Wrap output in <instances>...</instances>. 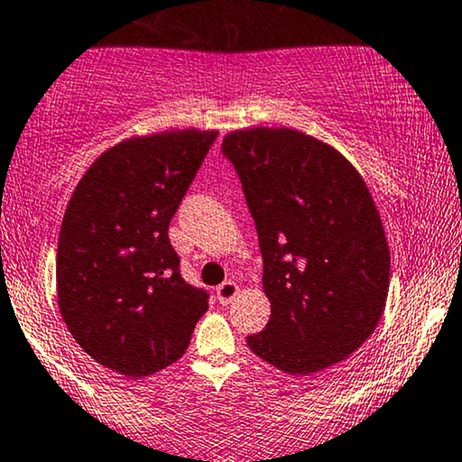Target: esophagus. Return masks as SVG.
I'll use <instances>...</instances> for the list:
<instances>
[{
	"mask_svg": "<svg viewBox=\"0 0 462 462\" xmlns=\"http://www.w3.org/2000/svg\"><path fill=\"white\" fill-rule=\"evenodd\" d=\"M238 291H241V288H238L235 282H224L217 288V300L221 305H230V302L238 296Z\"/></svg>",
	"mask_w": 462,
	"mask_h": 462,
	"instance_id": "1",
	"label": "esophagus"
}]
</instances>
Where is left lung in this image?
<instances>
[{"mask_svg":"<svg viewBox=\"0 0 462 462\" xmlns=\"http://www.w3.org/2000/svg\"><path fill=\"white\" fill-rule=\"evenodd\" d=\"M264 260L271 319L247 337L255 356L311 375L352 356L386 309L390 249L365 179L346 155L291 127L224 136Z\"/></svg>","mask_w":462,"mask_h":462,"instance_id":"1","label":"left lung"}]
</instances>
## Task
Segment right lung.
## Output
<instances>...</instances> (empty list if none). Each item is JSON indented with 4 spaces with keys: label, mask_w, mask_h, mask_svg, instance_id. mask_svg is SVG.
Masks as SVG:
<instances>
[{
    "label": "right lung",
    "mask_w": 462,
    "mask_h": 462,
    "mask_svg": "<svg viewBox=\"0 0 462 462\" xmlns=\"http://www.w3.org/2000/svg\"><path fill=\"white\" fill-rule=\"evenodd\" d=\"M215 130L121 140L76 185L57 243V305L74 341L110 371L147 377L177 362L207 313L168 238Z\"/></svg>",
    "instance_id": "1"
}]
</instances>
